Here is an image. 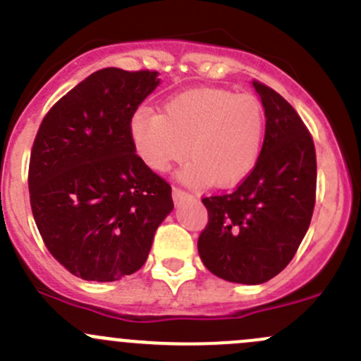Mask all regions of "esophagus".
<instances>
[{
	"label": "esophagus",
	"mask_w": 361,
	"mask_h": 361,
	"mask_svg": "<svg viewBox=\"0 0 361 361\" xmlns=\"http://www.w3.org/2000/svg\"><path fill=\"white\" fill-rule=\"evenodd\" d=\"M172 196H173V202H182V200L191 198V195H189V192L182 191V189H179V188L172 189Z\"/></svg>",
	"instance_id": "1"
}]
</instances>
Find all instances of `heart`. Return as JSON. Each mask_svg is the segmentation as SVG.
<instances>
[{"instance_id": "obj_1", "label": "heart", "mask_w": 361, "mask_h": 361, "mask_svg": "<svg viewBox=\"0 0 361 361\" xmlns=\"http://www.w3.org/2000/svg\"><path fill=\"white\" fill-rule=\"evenodd\" d=\"M266 118L261 100L221 88L189 90L165 104L163 114L139 109L130 120V139L140 161L166 172L184 154L191 158L185 182L229 188L247 179L261 156Z\"/></svg>"}]
</instances>
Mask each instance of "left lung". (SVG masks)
<instances>
[{
	"label": "left lung",
	"mask_w": 361,
	"mask_h": 361,
	"mask_svg": "<svg viewBox=\"0 0 361 361\" xmlns=\"http://www.w3.org/2000/svg\"><path fill=\"white\" fill-rule=\"evenodd\" d=\"M266 133L259 161L231 195L203 198L208 224L198 252L210 273L259 285L287 267L310 228L317 153L306 125L280 94L259 81Z\"/></svg>",
	"instance_id": "obj_1"
}]
</instances>
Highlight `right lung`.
I'll return each instance as SVG.
<instances>
[{
    "instance_id": "add662e5",
    "label": "right lung",
    "mask_w": 361,
    "mask_h": 361,
    "mask_svg": "<svg viewBox=\"0 0 361 361\" xmlns=\"http://www.w3.org/2000/svg\"><path fill=\"white\" fill-rule=\"evenodd\" d=\"M159 85L156 71L106 68L44 116L29 161L35 222L50 254L87 281L139 271L172 188L133 149L130 120Z\"/></svg>"
}]
</instances>
